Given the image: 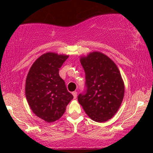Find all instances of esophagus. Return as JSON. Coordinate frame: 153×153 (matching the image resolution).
<instances>
[{"mask_svg": "<svg viewBox=\"0 0 153 153\" xmlns=\"http://www.w3.org/2000/svg\"><path fill=\"white\" fill-rule=\"evenodd\" d=\"M72 95H73V96H74V99H76V96H77V92H76V91H74V92H73V93H72Z\"/></svg>", "mask_w": 153, "mask_h": 153, "instance_id": "obj_1", "label": "esophagus"}]
</instances>
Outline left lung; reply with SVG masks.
<instances>
[{
    "label": "left lung",
    "mask_w": 153,
    "mask_h": 153,
    "mask_svg": "<svg viewBox=\"0 0 153 153\" xmlns=\"http://www.w3.org/2000/svg\"><path fill=\"white\" fill-rule=\"evenodd\" d=\"M86 90L78 101L92 120L103 123L116 114L122 103L125 85L118 67L107 56L98 51L81 58Z\"/></svg>",
    "instance_id": "1"
}]
</instances>
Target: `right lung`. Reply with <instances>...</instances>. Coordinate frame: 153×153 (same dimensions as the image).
Here are the masks:
<instances>
[{"label":"right lung","mask_w":153,"mask_h":153,"mask_svg":"<svg viewBox=\"0 0 153 153\" xmlns=\"http://www.w3.org/2000/svg\"><path fill=\"white\" fill-rule=\"evenodd\" d=\"M68 56L51 52L43 54L27 75L25 91L28 105L37 117L47 123L58 120L74 97L59 76V69Z\"/></svg>","instance_id":"right-lung-1"}]
</instances>
